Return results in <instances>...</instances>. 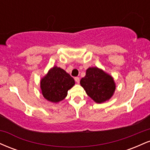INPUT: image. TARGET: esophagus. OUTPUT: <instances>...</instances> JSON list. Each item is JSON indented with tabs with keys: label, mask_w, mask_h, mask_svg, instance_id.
<instances>
[{
	"label": "esophagus",
	"mask_w": 150,
	"mask_h": 150,
	"mask_svg": "<svg viewBox=\"0 0 150 150\" xmlns=\"http://www.w3.org/2000/svg\"><path fill=\"white\" fill-rule=\"evenodd\" d=\"M75 82H77V83H79V82H80V78H79L78 77H75Z\"/></svg>",
	"instance_id": "34e87169"
}]
</instances>
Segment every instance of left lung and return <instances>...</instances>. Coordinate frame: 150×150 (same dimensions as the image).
<instances>
[{
    "label": "left lung",
    "instance_id": "obj_1",
    "mask_svg": "<svg viewBox=\"0 0 150 150\" xmlns=\"http://www.w3.org/2000/svg\"><path fill=\"white\" fill-rule=\"evenodd\" d=\"M80 85L87 95L99 104L109 100L116 89L112 76L97 67L86 70V75L81 79Z\"/></svg>",
    "mask_w": 150,
    "mask_h": 150
}]
</instances>
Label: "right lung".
Wrapping results in <instances>:
<instances>
[{"label":"right lung","instance_id":"right-lung-1","mask_svg":"<svg viewBox=\"0 0 150 150\" xmlns=\"http://www.w3.org/2000/svg\"><path fill=\"white\" fill-rule=\"evenodd\" d=\"M75 85V80L64 70L53 66L41 80L42 95L46 100L58 103L64 99L68 91Z\"/></svg>","mask_w":150,"mask_h":150}]
</instances>
